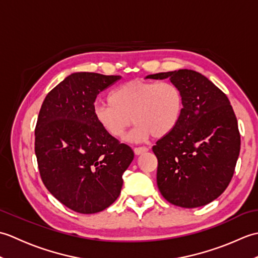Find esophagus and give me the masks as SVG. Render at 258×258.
Returning <instances> with one entry per match:
<instances>
[{
	"label": "esophagus",
	"mask_w": 258,
	"mask_h": 258,
	"mask_svg": "<svg viewBox=\"0 0 258 258\" xmlns=\"http://www.w3.org/2000/svg\"><path fill=\"white\" fill-rule=\"evenodd\" d=\"M147 151H149V149H147V147H145V146L135 147V149H134L135 155H141V154H143V153H146Z\"/></svg>",
	"instance_id": "34e87169"
}]
</instances>
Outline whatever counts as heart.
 Here are the masks:
<instances>
[{
  "label": "heart",
  "instance_id": "obj_1",
  "mask_svg": "<svg viewBox=\"0 0 258 258\" xmlns=\"http://www.w3.org/2000/svg\"><path fill=\"white\" fill-rule=\"evenodd\" d=\"M107 102L94 107L96 123L109 136L122 139L134 122L127 141L135 143L168 135L184 111L183 92L172 82H126L109 93Z\"/></svg>",
  "mask_w": 258,
  "mask_h": 258
}]
</instances>
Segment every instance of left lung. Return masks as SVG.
Wrapping results in <instances>:
<instances>
[{"mask_svg": "<svg viewBox=\"0 0 258 258\" xmlns=\"http://www.w3.org/2000/svg\"><path fill=\"white\" fill-rule=\"evenodd\" d=\"M146 79H169L184 95L179 123L153 146L158 189L176 206H204L226 189L239 155L240 135L231 103L215 84L193 70Z\"/></svg>", "mask_w": 258, "mask_h": 258, "instance_id": "left-lung-1", "label": "left lung"}]
</instances>
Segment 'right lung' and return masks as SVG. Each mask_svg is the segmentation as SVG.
Returning <instances> with one entry per match:
<instances>
[{
  "mask_svg": "<svg viewBox=\"0 0 258 258\" xmlns=\"http://www.w3.org/2000/svg\"><path fill=\"white\" fill-rule=\"evenodd\" d=\"M119 79L71 74L48 93L38 113L35 155L41 178L74 212L93 214L112 205L134 158L132 149L104 132L94 117L98 93Z\"/></svg>",
  "mask_w": 258,
  "mask_h": 258,
  "instance_id": "1",
  "label": "right lung"
}]
</instances>
